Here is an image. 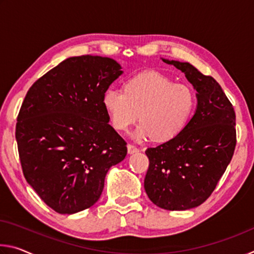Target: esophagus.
<instances>
[{"instance_id":"34e87169","label":"esophagus","mask_w":254,"mask_h":254,"mask_svg":"<svg viewBox=\"0 0 254 254\" xmlns=\"http://www.w3.org/2000/svg\"><path fill=\"white\" fill-rule=\"evenodd\" d=\"M127 152L132 154V153H135V152H139V148L135 147L134 144H127Z\"/></svg>"}]
</instances>
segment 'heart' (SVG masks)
<instances>
[{
	"instance_id": "heart-1",
	"label": "heart",
	"mask_w": 254,
	"mask_h": 254,
	"mask_svg": "<svg viewBox=\"0 0 254 254\" xmlns=\"http://www.w3.org/2000/svg\"><path fill=\"white\" fill-rule=\"evenodd\" d=\"M103 106L118 131H127L139 119L137 140L166 142L186 127L196 104L195 93L187 84L174 83L156 70L140 72L124 83V91L114 87L103 94Z\"/></svg>"
}]
</instances>
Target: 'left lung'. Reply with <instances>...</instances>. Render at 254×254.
<instances>
[{
    "mask_svg": "<svg viewBox=\"0 0 254 254\" xmlns=\"http://www.w3.org/2000/svg\"><path fill=\"white\" fill-rule=\"evenodd\" d=\"M162 62L183 71L194 86L197 109L177 136L145 150L149 168L144 189L160 208L186 210L208 198L232 160L236 145L235 112L212 76L203 75L189 63Z\"/></svg>",
    "mask_w": 254,
    "mask_h": 254,
    "instance_id": "left-lung-1",
    "label": "left lung"
}]
</instances>
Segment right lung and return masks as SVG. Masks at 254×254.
Instances as JSON below:
<instances>
[{
	"mask_svg": "<svg viewBox=\"0 0 254 254\" xmlns=\"http://www.w3.org/2000/svg\"><path fill=\"white\" fill-rule=\"evenodd\" d=\"M114 59L79 56L40 77L24 97L15 139L24 178L59 214L96 203L107 171L127 156L103 94L122 74Z\"/></svg>",
	"mask_w": 254,
	"mask_h": 254,
	"instance_id": "obj_1",
	"label": "right lung"
}]
</instances>
